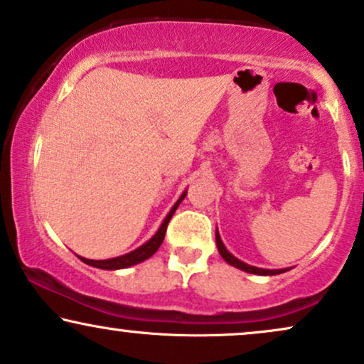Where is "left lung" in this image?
<instances>
[{
  "instance_id": "left-lung-1",
  "label": "left lung",
  "mask_w": 364,
  "mask_h": 364,
  "mask_svg": "<svg viewBox=\"0 0 364 364\" xmlns=\"http://www.w3.org/2000/svg\"><path fill=\"white\" fill-rule=\"evenodd\" d=\"M215 239H217V247H218V252H220V256L224 257V259L229 262V264L235 266V268L246 271V273H252V274H266V277H273V274H279V273H284L287 269H262V268H254V266H249L246 262L239 261L237 257H234L232 254L227 251L224 242H222L220 235H218V232H215Z\"/></svg>"
}]
</instances>
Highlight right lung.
<instances>
[{"instance_id": "add662e5", "label": "right lung", "mask_w": 364, "mask_h": 364, "mask_svg": "<svg viewBox=\"0 0 364 364\" xmlns=\"http://www.w3.org/2000/svg\"><path fill=\"white\" fill-rule=\"evenodd\" d=\"M185 196H186V193L181 195V198L176 201V205H174V207L171 208V212L168 213V217L164 218L163 225L159 227L157 234L151 240H147V242L144 244V246H140L139 249H135V251L129 252V254H124V256L113 257V259L95 261V259H86V257H81V261L86 262V264H90V266H95V268H102V269H122V268H129V266L137 264V262L146 261L147 257H151L152 254H154L157 249H159L161 244H163L164 235H166V229H168V224H169L171 217H173V213L176 212L178 205L181 203L183 200H185Z\"/></svg>"}]
</instances>
